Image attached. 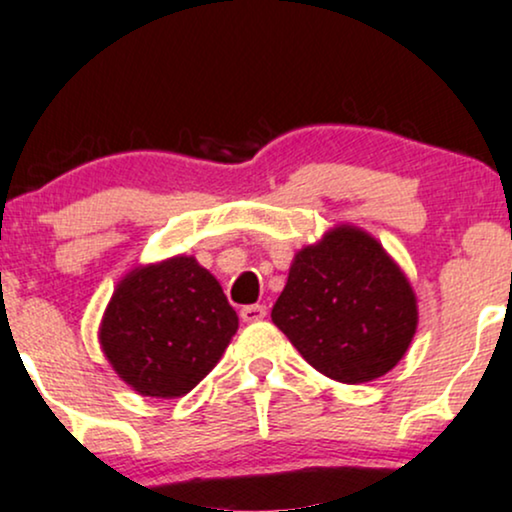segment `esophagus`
Segmentation results:
<instances>
[{"mask_svg": "<svg viewBox=\"0 0 512 512\" xmlns=\"http://www.w3.org/2000/svg\"><path fill=\"white\" fill-rule=\"evenodd\" d=\"M264 315H267V308L260 303L245 305V308L240 310V320L243 322H260V320H264Z\"/></svg>", "mask_w": 512, "mask_h": 512, "instance_id": "1", "label": "esophagus"}]
</instances>
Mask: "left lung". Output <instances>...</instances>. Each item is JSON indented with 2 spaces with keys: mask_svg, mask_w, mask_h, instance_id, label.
<instances>
[{
  "mask_svg": "<svg viewBox=\"0 0 512 512\" xmlns=\"http://www.w3.org/2000/svg\"><path fill=\"white\" fill-rule=\"evenodd\" d=\"M272 322L315 370L356 385L402 361L419 310L383 245L361 228L337 226L296 252Z\"/></svg>",
  "mask_w": 512,
  "mask_h": 512,
  "instance_id": "obj_1",
  "label": "left lung"
}]
</instances>
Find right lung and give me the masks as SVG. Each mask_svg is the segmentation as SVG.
<instances>
[{
    "label": "right lung",
    "instance_id": "right-lung-1",
    "mask_svg": "<svg viewBox=\"0 0 512 512\" xmlns=\"http://www.w3.org/2000/svg\"><path fill=\"white\" fill-rule=\"evenodd\" d=\"M236 330L219 281L195 257L178 255L132 269L117 284L98 339L132 390L175 399L209 375Z\"/></svg>",
    "mask_w": 512,
    "mask_h": 512
}]
</instances>
